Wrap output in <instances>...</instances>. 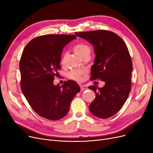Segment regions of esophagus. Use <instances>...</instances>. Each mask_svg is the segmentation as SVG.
Returning <instances> with one entry per match:
<instances>
[{
    "mask_svg": "<svg viewBox=\"0 0 153 153\" xmlns=\"http://www.w3.org/2000/svg\"><path fill=\"white\" fill-rule=\"evenodd\" d=\"M80 88H81V91H84V90H85L87 89V87L85 85H81L80 86Z\"/></svg>",
    "mask_w": 153,
    "mask_h": 153,
    "instance_id": "34e87169",
    "label": "esophagus"
}]
</instances>
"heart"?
Segmentation results:
<instances>
[{
	"instance_id": "heart-1",
	"label": "heart",
	"mask_w": 153,
	"mask_h": 153,
	"mask_svg": "<svg viewBox=\"0 0 153 153\" xmlns=\"http://www.w3.org/2000/svg\"><path fill=\"white\" fill-rule=\"evenodd\" d=\"M75 53L81 58L85 56H90L91 49L89 45L84 43L77 44L73 48ZM64 62V58L61 59V63ZM85 74V71L82 69H74L70 71L68 74V77L76 81H81L82 80Z\"/></svg>"
}]
</instances>
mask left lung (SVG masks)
<instances>
[{
	"label": "left lung",
	"instance_id": "obj_1",
	"mask_svg": "<svg viewBox=\"0 0 153 153\" xmlns=\"http://www.w3.org/2000/svg\"><path fill=\"white\" fill-rule=\"evenodd\" d=\"M94 47L96 54L91 68V81L100 79L105 82L99 88L89 89L95 94L89 110L95 117L105 119L114 116L121 109L131 91L133 64L123 40L114 32L99 30L75 33Z\"/></svg>",
	"mask_w": 153,
	"mask_h": 153
}]
</instances>
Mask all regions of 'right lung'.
<instances>
[{
    "instance_id": "1",
    "label": "right lung",
    "mask_w": 153,
    "mask_h": 153,
    "mask_svg": "<svg viewBox=\"0 0 153 153\" xmlns=\"http://www.w3.org/2000/svg\"><path fill=\"white\" fill-rule=\"evenodd\" d=\"M73 35H46L31 39L20 61L21 89L31 107L40 117L58 120L65 117L74 96L81 91L73 81L53 85L60 69L64 46L76 39Z\"/></svg>"
}]
</instances>
